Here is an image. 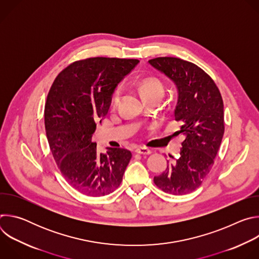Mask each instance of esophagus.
<instances>
[{"instance_id": "esophagus-1", "label": "esophagus", "mask_w": 259, "mask_h": 259, "mask_svg": "<svg viewBox=\"0 0 259 259\" xmlns=\"http://www.w3.org/2000/svg\"><path fill=\"white\" fill-rule=\"evenodd\" d=\"M135 152L137 154H140V155H150V154H152V150L149 149V147H146V146H138L137 149L135 150Z\"/></svg>"}]
</instances>
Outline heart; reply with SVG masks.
Segmentation results:
<instances>
[{
	"label": "heart",
	"instance_id": "b5f03b06",
	"mask_svg": "<svg viewBox=\"0 0 259 259\" xmlns=\"http://www.w3.org/2000/svg\"><path fill=\"white\" fill-rule=\"evenodd\" d=\"M137 86L144 97V99L151 100L154 98H162L165 93V87L163 82L157 77H145L137 82ZM122 97V87L117 86L109 98V106L112 108L118 107Z\"/></svg>",
	"mask_w": 259,
	"mask_h": 259
}]
</instances>
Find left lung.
<instances>
[{
	"label": "left lung",
	"mask_w": 259,
	"mask_h": 259,
	"mask_svg": "<svg viewBox=\"0 0 259 259\" xmlns=\"http://www.w3.org/2000/svg\"><path fill=\"white\" fill-rule=\"evenodd\" d=\"M177 86L175 121L183 133L180 157L154 177L156 186L171 195L197 190L214 164L225 133L224 101L213 79L197 64L177 57L149 60Z\"/></svg>",
	"instance_id": "left-lung-1"
}]
</instances>
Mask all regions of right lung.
I'll return each instance as SVG.
<instances>
[{
	"label": "right lung",
	"instance_id": "obj_1",
	"mask_svg": "<svg viewBox=\"0 0 259 259\" xmlns=\"http://www.w3.org/2000/svg\"><path fill=\"white\" fill-rule=\"evenodd\" d=\"M138 59L90 57L77 60L55 78L45 103V129L50 151L70 186L90 197L120 187L132 158L130 151L108 147L98 154L92 134L109 108L118 83Z\"/></svg>",
	"mask_w": 259,
	"mask_h": 259
}]
</instances>
